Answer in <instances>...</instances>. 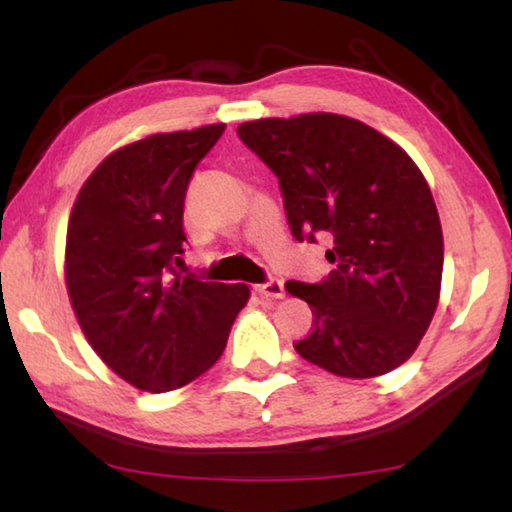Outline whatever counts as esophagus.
Wrapping results in <instances>:
<instances>
[{
    "instance_id": "esophagus-1",
    "label": "esophagus",
    "mask_w": 512,
    "mask_h": 512,
    "mask_svg": "<svg viewBox=\"0 0 512 512\" xmlns=\"http://www.w3.org/2000/svg\"><path fill=\"white\" fill-rule=\"evenodd\" d=\"M255 291L262 298H282L284 296V282L277 280V277H268L266 282L257 284Z\"/></svg>"
}]
</instances>
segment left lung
<instances>
[{"instance_id":"obj_1","label":"left lung","mask_w":512,"mask_h":512,"mask_svg":"<svg viewBox=\"0 0 512 512\" xmlns=\"http://www.w3.org/2000/svg\"><path fill=\"white\" fill-rule=\"evenodd\" d=\"M237 135L277 176L291 235L334 244L327 277L287 282L314 311L296 352L352 379L402 366L443 277V230L420 169L375 128L329 112L246 121Z\"/></svg>"}]
</instances>
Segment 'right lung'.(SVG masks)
<instances>
[{"label":"right lung","instance_id":"add662e5","mask_svg":"<svg viewBox=\"0 0 512 512\" xmlns=\"http://www.w3.org/2000/svg\"><path fill=\"white\" fill-rule=\"evenodd\" d=\"M223 131L214 124L124 146L94 169L69 216L76 318L101 361L142 391L167 393L210 370L250 298L246 284L176 268L187 185Z\"/></svg>","mask_w":512,"mask_h":512}]
</instances>
